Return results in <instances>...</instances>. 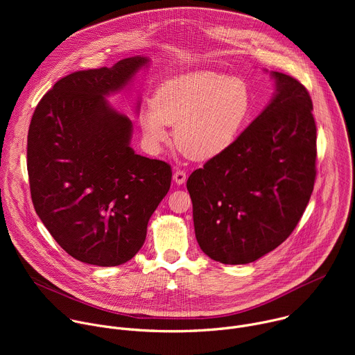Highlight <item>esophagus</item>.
Here are the masks:
<instances>
[{
  "instance_id": "34e87169",
  "label": "esophagus",
  "mask_w": 355,
  "mask_h": 355,
  "mask_svg": "<svg viewBox=\"0 0 355 355\" xmlns=\"http://www.w3.org/2000/svg\"><path fill=\"white\" fill-rule=\"evenodd\" d=\"M173 180H174L175 184L182 185L185 182V180H187V174L182 170H175L174 174H173Z\"/></svg>"
}]
</instances>
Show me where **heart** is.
<instances>
[{
  "instance_id": "heart-1",
  "label": "heart",
  "mask_w": 355,
  "mask_h": 355,
  "mask_svg": "<svg viewBox=\"0 0 355 355\" xmlns=\"http://www.w3.org/2000/svg\"><path fill=\"white\" fill-rule=\"evenodd\" d=\"M250 111L251 94L244 80L199 70L162 83L139 122L151 148H160L168 140V125H175L182 153L209 160L232 146Z\"/></svg>"
}]
</instances>
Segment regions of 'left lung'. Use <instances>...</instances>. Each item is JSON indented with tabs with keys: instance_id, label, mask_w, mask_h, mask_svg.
<instances>
[{
	"instance_id": "left-lung-1",
	"label": "left lung",
	"mask_w": 355,
	"mask_h": 355,
	"mask_svg": "<svg viewBox=\"0 0 355 355\" xmlns=\"http://www.w3.org/2000/svg\"><path fill=\"white\" fill-rule=\"evenodd\" d=\"M275 92L223 153L195 170L187 189L195 237L208 257L248 264L285 241L309 204L316 123L308 89L271 71Z\"/></svg>"
}]
</instances>
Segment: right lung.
Instances as JSON below:
<instances>
[{"label": "right lung", "instance_id": "right-lung-1", "mask_svg": "<svg viewBox=\"0 0 355 355\" xmlns=\"http://www.w3.org/2000/svg\"><path fill=\"white\" fill-rule=\"evenodd\" d=\"M147 64L148 58L133 56L63 77L29 125L35 211L59 245L85 264L115 267L135 257L171 185V167L135 153L132 121L107 101Z\"/></svg>", "mask_w": 355, "mask_h": 355}]
</instances>
